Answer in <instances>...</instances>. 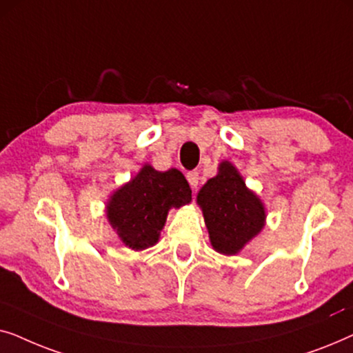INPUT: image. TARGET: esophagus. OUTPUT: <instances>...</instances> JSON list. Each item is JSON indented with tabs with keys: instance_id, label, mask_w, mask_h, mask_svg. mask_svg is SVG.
<instances>
[{
	"instance_id": "esophagus-1",
	"label": "esophagus",
	"mask_w": 353,
	"mask_h": 353,
	"mask_svg": "<svg viewBox=\"0 0 353 353\" xmlns=\"http://www.w3.org/2000/svg\"><path fill=\"white\" fill-rule=\"evenodd\" d=\"M186 178H188V183H190L192 190H196L197 185H199V172H196V170H192V172H188Z\"/></svg>"
}]
</instances>
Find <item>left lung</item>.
Returning a JSON list of instances; mask_svg holds the SVG:
<instances>
[{
	"label": "left lung",
	"instance_id": "left-lung-1",
	"mask_svg": "<svg viewBox=\"0 0 353 353\" xmlns=\"http://www.w3.org/2000/svg\"><path fill=\"white\" fill-rule=\"evenodd\" d=\"M209 238L216 252L238 254L265 226V207L257 194L248 190L238 168L228 161L219 165L197 192Z\"/></svg>",
	"mask_w": 353,
	"mask_h": 353
}]
</instances>
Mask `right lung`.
Segmentation results:
<instances>
[{
  "label": "right lung",
  "instance_id": "1",
  "mask_svg": "<svg viewBox=\"0 0 353 353\" xmlns=\"http://www.w3.org/2000/svg\"><path fill=\"white\" fill-rule=\"evenodd\" d=\"M190 201L191 188L180 170L157 172L146 163L110 196L105 212L120 241L130 249L143 250L159 241L168 210Z\"/></svg>",
  "mask_w": 353,
  "mask_h": 353
}]
</instances>
